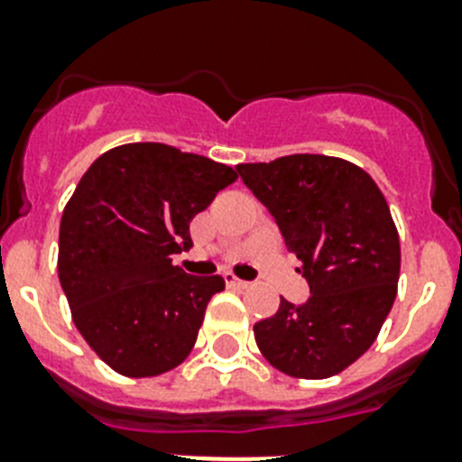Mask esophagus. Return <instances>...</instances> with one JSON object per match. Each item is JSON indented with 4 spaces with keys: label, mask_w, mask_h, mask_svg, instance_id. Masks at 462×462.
Wrapping results in <instances>:
<instances>
[{
    "label": "esophagus",
    "mask_w": 462,
    "mask_h": 462,
    "mask_svg": "<svg viewBox=\"0 0 462 462\" xmlns=\"http://www.w3.org/2000/svg\"><path fill=\"white\" fill-rule=\"evenodd\" d=\"M225 285H227V288H232V290H245V288H249V282H246V281H239L237 275H232V273H225Z\"/></svg>",
    "instance_id": "1"
}]
</instances>
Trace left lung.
<instances>
[{
    "label": "left lung",
    "instance_id": "left-lung-1",
    "mask_svg": "<svg viewBox=\"0 0 462 462\" xmlns=\"http://www.w3.org/2000/svg\"><path fill=\"white\" fill-rule=\"evenodd\" d=\"M237 172L281 227L311 297H281L254 326L261 355L295 379H328L357 362L395 302L401 239L376 181L343 158L297 153Z\"/></svg>",
    "mask_w": 462,
    "mask_h": 462
}]
</instances>
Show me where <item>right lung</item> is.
I'll return each instance as SVG.
<instances>
[{
	"mask_svg": "<svg viewBox=\"0 0 462 462\" xmlns=\"http://www.w3.org/2000/svg\"><path fill=\"white\" fill-rule=\"evenodd\" d=\"M235 180L203 155L125 143L76 184L60 223V282L83 340L122 376L151 379L189 357L225 281L184 273L172 254L187 252L191 217Z\"/></svg>",
	"mask_w": 462,
	"mask_h": 462,
	"instance_id": "right-lung-1",
	"label": "right lung"
}]
</instances>
